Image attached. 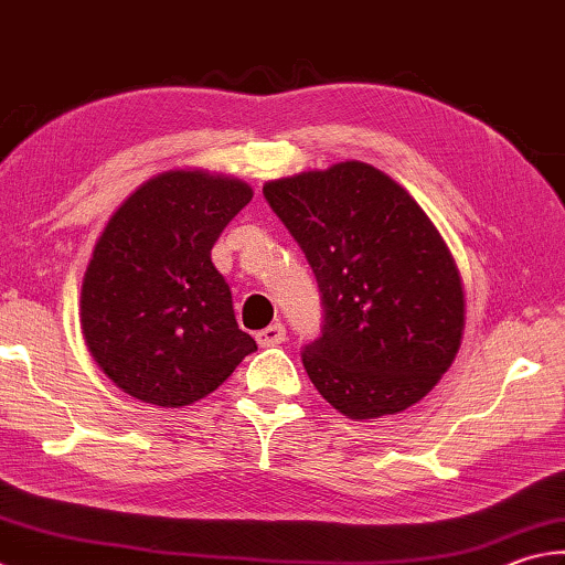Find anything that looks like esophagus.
Here are the masks:
<instances>
[{"instance_id":"1","label":"esophagus","mask_w":565,"mask_h":565,"mask_svg":"<svg viewBox=\"0 0 565 565\" xmlns=\"http://www.w3.org/2000/svg\"><path fill=\"white\" fill-rule=\"evenodd\" d=\"M255 339H258L260 347H278V344L285 342L287 334H285V327L275 322V324H270V327L260 329V332L255 334Z\"/></svg>"}]
</instances>
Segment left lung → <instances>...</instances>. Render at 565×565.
<instances>
[{
  "label": "left lung",
  "mask_w": 565,
  "mask_h": 565,
  "mask_svg": "<svg viewBox=\"0 0 565 565\" xmlns=\"http://www.w3.org/2000/svg\"><path fill=\"white\" fill-rule=\"evenodd\" d=\"M322 297V334L302 364L354 420L406 411L460 349V273L423 209L379 169L342 162L263 186Z\"/></svg>",
  "instance_id": "8db88e82"
}]
</instances>
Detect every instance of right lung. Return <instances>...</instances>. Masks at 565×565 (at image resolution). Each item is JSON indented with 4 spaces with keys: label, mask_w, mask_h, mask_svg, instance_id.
I'll use <instances>...</instances> for the list:
<instances>
[{
    "label": "right lung",
    "mask_w": 565,
    "mask_h": 565,
    "mask_svg": "<svg viewBox=\"0 0 565 565\" xmlns=\"http://www.w3.org/2000/svg\"><path fill=\"white\" fill-rule=\"evenodd\" d=\"M253 199L248 184L164 172L115 211L83 278L81 324L98 366L132 398L179 408L258 349L238 329L211 248Z\"/></svg>",
    "instance_id": "obj_1"
}]
</instances>
